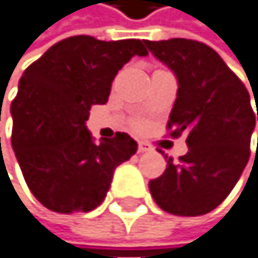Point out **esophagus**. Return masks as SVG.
Listing matches in <instances>:
<instances>
[{"label": "esophagus", "instance_id": "34e87169", "mask_svg": "<svg viewBox=\"0 0 258 258\" xmlns=\"http://www.w3.org/2000/svg\"><path fill=\"white\" fill-rule=\"evenodd\" d=\"M151 148L146 143H138V153H146V151H150Z\"/></svg>", "mask_w": 258, "mask_h": 258}]
</instances>
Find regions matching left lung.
<instances>
[{
	"mask_svg": "<svg viewBox=\"0 0 258 258\" xmlns=\"http://www.w3.org/2000/svg\"><path fill=\"white\" fill-rule=\"evenodd\" d=\"M145 44L178 79L168 120L171 137L187 135V153L179 163L169 158L166 171L150 181V192L169 214H208L229 196L250 156L255 128L250 95L221 55L203 42L176 37Z\"/></svg>",
	"mask_w": 258,
	"mask_h": 258,
	"instance_id": "left-lung-1",
	"label": "left lung"
}]
</instances>
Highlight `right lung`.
I'll use <instances>...</instances> for the list:
<instances>
[{
  "label": "right lung",
  "instance_id": "1",
  "mask_svg": "<svg viewBox=\"0 0 258 258\" xmlns=\"http://www.w3.org/2000/svg\"><path fill=\"white\" fill-rule=\"evenodd\" d=\"M133 55H148L140 39L72 36L49 47L19 79L11 145L26 184L47 209H95L115 168L137 153L130 135L118 132L95 143L85 125L90 107L107 103L115 76Z\"/></svg>",
  "mask_w": 258,
  "mask_h": 258
}]
</instances>
